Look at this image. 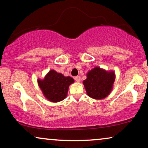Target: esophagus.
<instances>
[{"label": "esophagus", "instance_id": "obj_1", "mask_svg": "<svg viewBox=\"0 0 148 148\" xmlns=\"http://www.w3.org/2000/svg\"><path fill=\"white\" fill-rule=\"evenodd\" d=\"M74 79H75L76 82H79L80 81V80H81V78H80V76H75V77H74Z\"/></svg>", "mask_w": 148, "mask_h": 148}]
</instances>
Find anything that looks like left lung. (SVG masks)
I'll use <instances>...</instances> for the list:
<instances>
[{
  "instance_id": "1",
  "label": "left lung",
  "mask_w": 148,
  "mask_h": 148,
  "mask_svg": "<svg viewBox=\"0 0 148 148\" xmlns=\"http://www.w3.org/2000/svg\"><path fill=\"white\" fill-rule=\"evenodd\" d=\"M116 74L113 70L107 71L100 67H95L86 73L83 81L86 94L95 99L107 97L113 89Z\"/></svg>"
}]
</instances>
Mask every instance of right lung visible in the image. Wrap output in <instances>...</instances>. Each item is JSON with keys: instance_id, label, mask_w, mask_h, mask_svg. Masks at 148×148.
I'll return each mask as SVG.
<instances>
[{"instance_id": "add662e5", "label": "right lung", "mask_w": 148, "mask_h": 148, "mask_svg": "<svg viewBox=\"0 0 148 148\" xmlns=\"http://www.w3.org/2000/svg\"><path fill=\"white\" fill-rule=\"evenodd\" d=\"M37 81L44 97L49 101L57 103L67 97L69 86L74 83V80L51 70L43 79L38 78Z\"/></svg>"}]
</instances>
